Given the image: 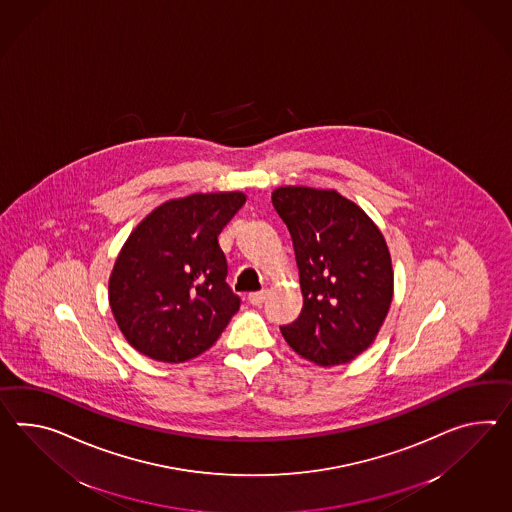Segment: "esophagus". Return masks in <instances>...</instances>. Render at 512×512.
Here are the masks:
<instances>
[{
  "label": "esophagus",
  "instance_id": "1",
  "mask_svg": "<svg viewBox=\"0 0 512 512\" xmlns=\"http://www.w3.org/2000/svg\"><path fill=\"white\" fill-rule=\"evenodd\" d=\"M264 300H266V290L251 292L250 296H248V301H250L251 305H261Z\"/></svg>",
  "mask_w": 512,
  "mask_h": 512
}]
</instances>
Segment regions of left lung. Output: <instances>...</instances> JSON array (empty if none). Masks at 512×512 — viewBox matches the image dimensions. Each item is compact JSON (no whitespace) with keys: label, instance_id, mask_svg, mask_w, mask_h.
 Instances as JSON below:
<instances>
[{"label":"left lung","instance_id":"8db88e82","mask_svg":"<svg viewBox=\"0 0 512 512\" xmlns=\"http://www.w3.org/2000/svg\"><path fill=\"white\" fill-rule=\"evenodd\" d=\"M272 203L292 237L303 309L281 333L303 359L337 366L374 342L387 318L394 275L387 242L335 190L281 187Z\"/></svg>","mask_w":512,"mask_h":512}]
</instances>
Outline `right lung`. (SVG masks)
Returning <instances> with one entry per match:
<instances>
[{
	"mask_svg": "<svg viewBox=\"0 0 512 512\" xmlns=\"http://www.w3.org/2000/svg\"><path fill=\"white\" fill-rule=\"evenodd\" d=\"M246 203L242 192L192 194L148 214L125 240L109 303L127 342L161 362L211 348L240 309L218 235Z\"/></svg>",
	"mask_w": 512,
	"mask_h": 512,
	"instance_id": "right-lung-1",
	"label": "right lung"
}]
</instances>
